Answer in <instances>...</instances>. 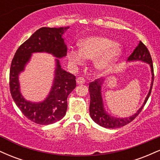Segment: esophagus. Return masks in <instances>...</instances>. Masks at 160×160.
Instances as JSON below:
<instances>
[{
	"label": "esophagus",
	"mask_w": 160,
	"mask_h": 160,
	"mask_svg": "<svg viewBox=\"0 0 160 160\" xmlns=\"http://www.w3.org/2000/svg\"><path fill=\"white\" fill-rule=\"evenodd\" d=\"M86 82L85 79L82 78H78L77 79V83L78 84H84Z\"/></svg>",
	"instance_id": "1"
}]
</instances>
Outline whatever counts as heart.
Wrapping results in <instances>:
<instances>
[{"label":"heart","mask_w":160,"mask_h":160,"mask_svg":"<svg viewBox=\"0 0 160 160\" xmlns=\"http://www.w3.org/2000/svg\"><path fill=\"white\" fill-rule=\"evenodd\" d=\"M78 46L80 50H69V61L74 65H82L84 58L93 59V67L100 75L110 72L123 54L122 46L103 36L87 37Z\"/></svg>","instance_id":"b5f03b06"}]
</instances>
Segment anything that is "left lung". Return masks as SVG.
<instances>
[{"label":"left lung","mask_w":160,"mask_h":160,"mask_svg":"<svg viewBox=\"0 0 160 160\" xmlns=\"http://www.w3.org/2000/svg\"><path fill=\"white\" fill-rule=\"evenodd\" d=\"M134 61H141L145 62V63H148L150 65V71H151V84H150L149 92L147 95L144 103H143L142 106L138 110L136 113L131 117H124V118L112 117L111 114H109L105 111L103 104V99H102V86L104 83V80L97 79L95 81L90 82L89 86V95H90L89 113H90V117L92 119V120L99 126L107 128H117L126 126V124L131 122L141 113L145 104H146L147 101L149 98L153 83V66L149 50L141 41L139 42L138 47L128 58V62Z\"/></svg>","instance_id":"8db88e82"}]
</instances>
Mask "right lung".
Wrapping results in <instances>:
<instances>
[{
  "instance_id": "add662e5",
  "label": "right lung",
  "mask_w": 160,
  "mask_h": 160,
  "mask_svg": "<svg viewBox=\"0 0 160 160\" xmlns=\"http://www.w3.org/2000/svg\"><path fill=\"white\" fill-rule=\"evenodd\" d=\"M69 27L38 29L19 47L12 58L10 71V89L12 98L20 111L28 120L40 125L55 123L65 117L67 98L76 87L74 75L62 68L59 58L67 55V46L62 35ZM47 52L57 58L53 86L43 102L27 101L20 91L19 74L24 69L33 53Z\"/></svg>"
}]
</instances>
